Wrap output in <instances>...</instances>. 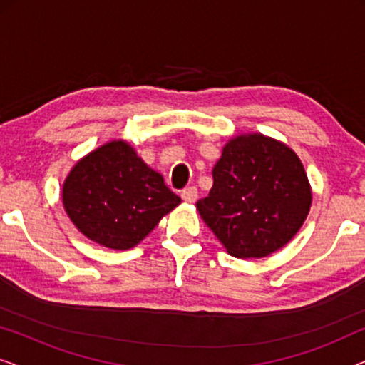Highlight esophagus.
<instances>
[{"label": "esophagus", "mask_w": 365, "mask_h": 365, "mask_svg": "<svg viewBox=\"0 0 365 365\" xmlns=\"http://www.w3.org/2000/svg\"><path fill=\"white\" fill-rule=\"evenodd\" d=\"M181 197H182V201H186V202H194L197 199V187H194V186L184 187L181 191Z\"/></svg>", "instance_id": "34e87169"}]
</instances>
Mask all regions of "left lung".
<instances>
[{"instance_id":"left-lung-1","label":"left lung","mask_w":365,"mask_h":365,"mask_svg":"<svg viewBox=\"0 0 365 365\" xmlns=\"http://www.w3.org/2000/svg\"><path fill=\"white\" fill-rule=\"evenodd\" d=\"M214 184L197 201L202 221L229 254L264 257L291 241L311 207L302 163L262 134L231 139L212 169Z\"/></svg>"}]
</instances>
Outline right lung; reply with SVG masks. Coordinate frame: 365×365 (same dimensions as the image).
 Segmentation results:
<instances>
[{"label": "right lung", "instance_id": "1", "mask_svg": "<svg viewBox=\"0 0 365 365\" xmlns=\"http://www.w3.org/2000/svg\"><path fill=\"white\" fill-rule=\"evenodd\" d=\"M63 202L84 236L124 251L141 242L181 197L126 143L113 141L73 168Z\"/></svg>", "mask_w": 365, "mask_h": 365}]
</instances>
